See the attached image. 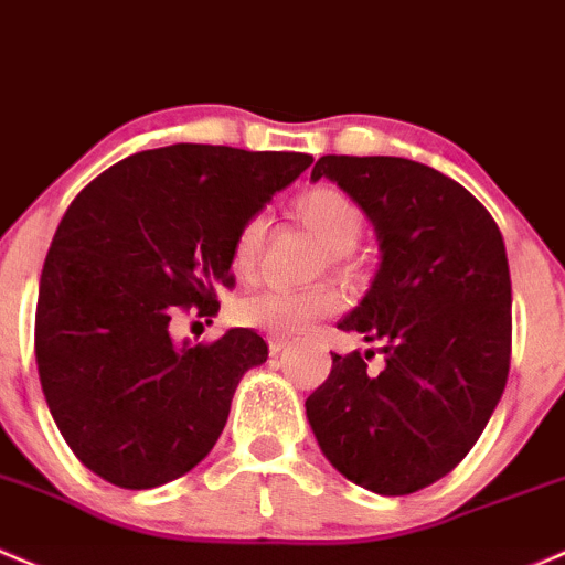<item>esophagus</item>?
Instances as JSON below:
<instances>
[{
  "mask_svg": "<svg viewBox=\"0 0 565 565\" xmlns=\"http://www.w3.org/2000/svg\"><path fill=\"white\" fill-rule=\"evenodd\" d=\"M289 347V338H284V335H270L267 338V349H270V354H278V352H284V349Z\"/></svg>",
  "mask_w": 565,
  "mask_h": 565,
  "instance_id": "obj_1",
  "label": "esophagus"
}]
</instances>
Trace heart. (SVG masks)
<instances>
[{
  "instance_id": "obj_1",
  "label": "heart",
  "mask_w": 565,
  "mask_h": 565,
  "mask_svg": "<svg viewBox=\"0 0 565 565\" xmlns=\"http://www.w3.org/2000/svg\"><path fill=\"white\" fill-rule=\"evenodd\" d=\"M295 218L324 246V263L335 267L352 265V246L365 227V213L335 186H313L302 192L292 205ZM265 218L254 216L237 230L233 243V270L248 281L257 276L259 254H263ZM343 298L332 284H313L306 289H267L237 300L233 317L243 328L270 332V335H292L341 311Z\"/></svg>"
}]
</instances>
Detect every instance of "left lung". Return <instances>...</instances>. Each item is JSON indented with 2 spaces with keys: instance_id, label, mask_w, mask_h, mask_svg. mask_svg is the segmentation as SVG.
<instances>
[{
  "instance_id": "left-lung-1",
  "label": "left lung",
  "mask_w": 565,
  "mask_h": 565,
  "mask_svg": "<svg viewBox=\"0 0 565 565\" xmlns=\"http://www.w3.org/2000/svg\"><path fill=\"white\" fill-rule=\"evenodd\" d=\"M367 213L382 265L338 322L382 343L332 354L306 414L332 466L379 495H408L462 460L495 412L512 360V278L490 211L449 175L401 157H322Z\"/></svg>"
}]
</instances>
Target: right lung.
Returning <instances> with one entry per match:
<instances>
[{
	"instance_id": "obj_1",
	"label": "right lung",
	"mask_w": 565,
	"mask_h": 565,
	"mask_svg": "<svg viewBox=\"0 0 565 565\" xmlns=\"http://www.w3.org/2000/svg\"><path fill=\"white\" fill-rule=\"evenodd\" d=\"M311 162L178 142L121 159L73 200L40 276L34 354L53 423L88 471L151 490L211 452L267 343L235 328L178 349L170 319L218 311L237 230Z\"/></svg>"
}]
</instances>
